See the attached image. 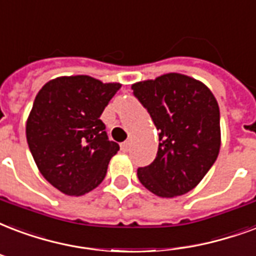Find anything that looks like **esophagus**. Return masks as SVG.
Segmentation results:
<instances>
[{"label": "esophagus", "instance_id": "obj_1", "mask_svg": "<svg viewBox=\"0 0 256 256\" xmlns=\"http://www.w3.org/2000/svg\"><path fill=\"white\" fill-rule=\"evenodd\" d=\"M120 149L124 150V152H128L130 149V141H124L120 144Z\"/></svg>", "mask_w": 256, "mask_h": 256}]
</instances>
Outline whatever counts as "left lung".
Segmentation results:
<instances>
[{"label":"left lung","mask_w":256,"mask_h":256,"mask_svg":"<svg viewBox=\"0 0 256 256\" xmlns=\"http://www.w3.org/2000/svg\"><path fill=\"white\" fill-rule=\"evenodd\" d=\"M158 130V152L138 178L160 198L192 190L214 164L220 150V111L202 82L181 74L132 86Z\"/></svg>","instance_id":"8db88e82"}]
</instances>
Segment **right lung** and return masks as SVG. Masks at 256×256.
<instances>
[{
    "label": "right lung",
    "mask_w": 256,
    "mask_h": 256,
    "mask_svg": "<svg viewBox=\"0 0 256 256\" xmlns=\"http://www.w3.org/2000/svg\"><path fill=\"white\" fill-rule=\"evenodd\" d=\"M120 88L86 75L63 76L36 95L26 141L40 173L60 192L80 196L106 177L120 145L108 140L100 115Z\"/></svg>",
    "instance_id": "obj_1"
}]
</instances>
